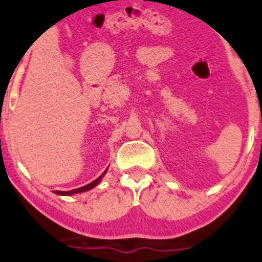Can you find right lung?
<instances>
[{
	"label": "right lung",
	"mask_w": 262,
	"mask_h": 262,
	"mask_svg": "<svg viewBox=\"0 0 262 262\" xmlns=\"http://www.w3.org/2000/svg\"><path fill=\"white\" fill-rule=\"evenodd\" d=\"M104 173H106V171H104L102 175L98 177V179H96L95 181H92L91 183H89V185L83 186V187H80V188H75V189H71V191H55L56 194H61V196H70V194H74V193H79V192H86L89 191V189H91L95 187V186L98 185V182L101 181V179L103 177Z\"/></svg>",
	"instance_id": "right-lung-1"
}]
</instances>
